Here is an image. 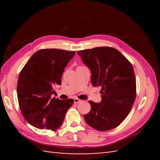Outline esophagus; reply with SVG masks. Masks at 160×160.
I'll return each mask as SVG.
<instances>
[{
  "label": "esophagus",
  "instance_id": "1",
  "mask_svg": "<svg viewBox=\"0 0 160 160\" xmlns=\"http://www.w3.org/2000/svg\"><path fill=\"white\" fill-rule=\"evenodd\" d=\"M81 101H82V100L78 99V98H75L74 99V103H75V104H78V103H80Z\"/></svg>",
  "mask_w": 160,
  "mask_h": 160
}]
</instances>
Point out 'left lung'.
I'll return each instance as SVG.
<instances>
[{
    "instance_id": "1",
    "label": "left lung",
    "mask_w": 160,
    "mask_h": 160,
    "mask_svg": "<svg viewBox=\"0 0 160 160\" xmlns=\"http://www.w3.org/2000/svg\"><path fill=\"white\" fill-rule=\"evenodd\" d=\"M91 70V82L101 87L102 101H89L91 110L84 116L86 123L100 131H109L123 122L131 112L136 95V82L131 63L112 47L78 51Z\"/></svg>"
}]
</instances>
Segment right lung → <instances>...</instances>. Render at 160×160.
I'll return each mask as SVG.
<instances>
[{"instance_id":"1","label":"right lung","mask_w":160,"mask_h":160,"mask_svg":"<svg viewBox=\"0 0 160 160\" xmlns=\"http://www.w3.org/2000/svg\"><path fill=\"white\" fill-rule=\"evenodd\" d=\"M75 51L56 48L35 52L21 70L18 98L25 120L39 129L56 131L63 123L73 99L51 98L53 87L61 84L62 74Z\"/></svg>"}]
</instances>
